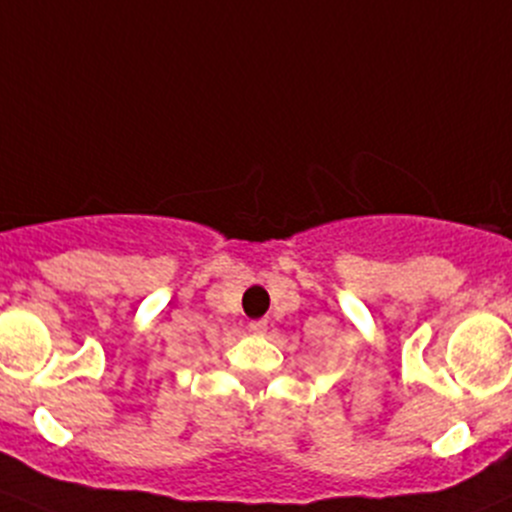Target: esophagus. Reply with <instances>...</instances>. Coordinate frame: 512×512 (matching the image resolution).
<instances>
[{
    "mask_svg": "<svg viewBox=\"0 0 512 512\" xmlns=\"http://www.w3.org/2000/svg\"><path fill=\"white\" fill-rule=\"evenodd\" d=\"M250 332L252 334H265L267 332V319H255V322H250Z\"/></svg>",
    "mask_w": 512,
    "mask_h": 512,
    "instance_id": "obj_1",
    "label": "esophagus"
}]
</instances>
